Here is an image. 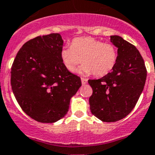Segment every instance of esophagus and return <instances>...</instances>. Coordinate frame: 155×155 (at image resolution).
<instances>
[{
	"label": "esophagus",
	"mask_w": 155,
	"mask_h": 155,
	"mask_svg": "<svg viewBox=\"0 0 155 155\" xmlns=\"http://www.w3.org/2000/svg\"><path fill=\"white\" fill-rule=\"evenodd\" d=\"M81 83H82V85H85V84L87 83V81H88V80H87V79L82 78H81Z\"/></svg>",
	"instance_id": "obj_1"
}]
</instances>
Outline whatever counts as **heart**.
<instances>
[{
    "instance_id": "obj_1",
    "label": "heart",
    "mask_w": 155,
    "mask_h": 155,
    "mask_svg": "<svg viewBox=\"0 0 155 155\" xmlns=\"http://www.w3.org/2000/svg\"><path fill=\"white\" fill-rule=\"evenodd\" d=\"M60 57L66 70L74 72L81 62L78 72L83 74L103 77L114 68L117 61V50L113 44L104 43L92 37L73 39L70 47H63Z\"/></svg>"
}]
</instances>
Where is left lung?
Instances as JSON below:
<instances>
[{
	"instance_id": "1",
	"label": "left lung",
	"mask_w": 155,
	"mask_h": 155,
	"mask_svg": "<svg viewBox=\"0 0 155 155\" xmlns=\"http://www.w3.org/2000/svg\"><path fill=\"white\" fill-rule=\"evenodd\" d=\"M110 41L117 50V61L108 74L89 80L93 89L89 97L92 114L103 122H116L132 111L143 90L147 69L137 48L119 35Z\"/></svg>"
}]
</instances>
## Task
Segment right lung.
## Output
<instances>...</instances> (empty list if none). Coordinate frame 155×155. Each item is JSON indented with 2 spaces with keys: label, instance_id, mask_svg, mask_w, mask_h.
<instances>
[{
  "label": "right lung",
  "instance_id": "add662e5",
  "mask_svg": "<svg viewBox=\"0 0 155 155\" xmlns=\"http://www.w3.org/2000/svg\"><path fill=\"white\" fill-rule=\"evenodd\" d=\"M62 46L58 33L35 37L22 46L12 66L14 96L23 111L38 122L54 123L64 117L81 86L80 78L62 63Z\"/></svg>",
  "mask_w": 155,
  "mask_h": 155
}]
</instances>
